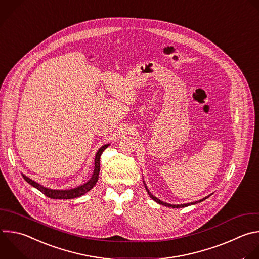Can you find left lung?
I'll use <instances>...</instances> for the list:
<instances>
[{"label":"left lung","mask_w":259,"mask_h":259,"mask_svg":"<svg viewBox=\"0 0 259 259\" xmlns=\"http://www.w3.org/2000/svg\"><path fill=\"white\" fill-rule=\"evenodd\" d=\"M145 185V184H144ZM145 189H146V191H147V193H148V195L150 196V198H152L154 201H156L157 203H159V204H161V205H164V206H168V207H173V208H180V207H185V206H188V205H191V204H195V203H198V202H201V201H203L204 199H206V198H208L209 196H206L205 198H203V199H200V200H198V201H195V202H191V203H186V204H178V205H173V204H168V203H165V202H163V201H160L158 198H156V197H154L150 192H149V190L147 189V187L145 186Z\"/></svg>","instance_id":"1"}]
</instances>
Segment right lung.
Instances as JSON below:
<instances>
[{
  "instance_id": "right-lung-1",
  "label": "right lung",
  "mask_w": 259,
  "mask_h": 259,
  "mask_svg": "<svg viewBox=\"0 0 259 259\" xmlns=\"http://www.w3.org/2000/svg\"><path fill=\"white\" fill-rule=\"evenodd\" d=\"M110 144H106L104 146H102L99 151L96 154V160H95V170H94V175L91 178V180L85 183L79 187H76L74 189H70V190H53V189H49L46 188L41 185H39L38 183L34 182L33 180L29 179L28 177H26L25 175H23L24 180L29 183L31 186H33L34 188H36L37 190H39L41 193H44L46 196L53 198V199H72V198H76L79 197L83 194H85L86 192H89L92 188H94V186L96 185V183L98 182L99 179V174H100V158L101 155L103 153V151L109 146Z\"/></svg>"
}]
</instances>
